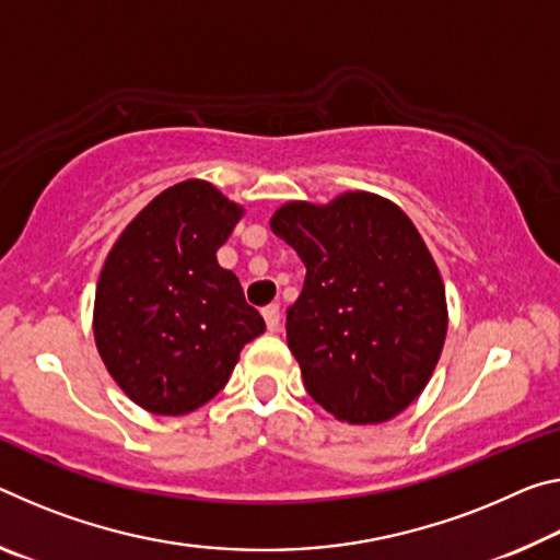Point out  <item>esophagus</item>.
Instances as JSON below:
<instances>
[{"instance_id": "obj_1", "label": "esophagus", "mask_w": 560, "mask_h": 560, "mask_svg": "<svg viewBox=\"0 0 560 560\" xmlns=\"http://www.w3.org/2000/svg\"><path fill=\"white\" fill-rule=\"evenodd\" d=\"M261 314H264L266 328H269V331H277V328H279V322H281L279 304H269V306H264V308H261Z\"/></svg>"}]
</instances>
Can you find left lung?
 <instances>
[{"instance_id": "obj_1", "label": "left lung", "mask_w": 560, "mask_h": 560, "mask_svg": "<svg viewBox=\"0 0 560 560\" xmlns=\"http://www.w3.org/2000/svg\"><path fill=\"white\" fill-rule=\"evenodd\" d=\"M306 266L287 341L306 392L346 423L394 419L423 392L446 339V291L421 234L366 191L271 219Z\"/></svg>"}]
</instances>
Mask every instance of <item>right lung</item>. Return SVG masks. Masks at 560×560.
<instances>
[{
  "label": "right lung",
  "instance_id": "1",
  "mask_svg": "<svg viewBox=\"0 0 560 560\" xmlns=\"http://www.w3.org/2000/svg\"><path fill=\"white\" fill-rule=\"evenodd\" d=\"M242 207L207 182L168 186L124 229L96 283L94 339L112 378L159 416L189 413L226 386L264 334L219 246Z\"/></svg>",
  "mask_w": 560,
  "mask_h": 560
}]
</instances>
